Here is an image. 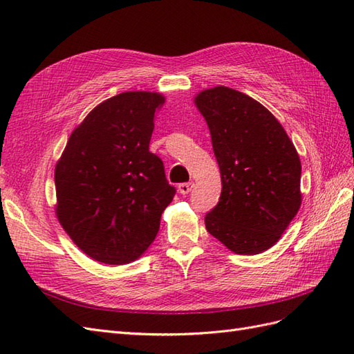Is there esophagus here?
<instances>
[{
    "label": "esophagus",
    "instance_id": "esophagus-1",
    "mask_svg": "<svg viewBox=\"0 0 354 354\" xmlns=\"http://www.w3.org/2000/svg\"><path fill=\"white\" fill-rule=\"evenodd\" d=\"M193 187H194V184L193 183H184V184H179L178 185V192L180 193V194H188L189 192H192L193 189Z\"/></svg>",
    "mask_w": 354,
    "mask_h": 354
}]
</instances>
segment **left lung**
<instances>
[{
	"mask_svg": "<svg viewBox=\"0 0 354 354\" xmlns=\"http://www.w3.org/2000/svg\"><path fill=\"white\" fill-rule=\"evenodd\" d=\"M194 103L209 127L223 184L206 230L236 254H260L301 207L297 151L277 118L236 89H205Z\"/></svg>",
	"mask_w": 354,
	"mask_h": 354,
	"instance_id": "left-lung-1",
	"label": "left lung"
}]
</instances>
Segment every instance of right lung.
<instances>
[{
    "label": "right lung",
    "mask_w": 354,
    "mask_h": 354,
    "mask_svg": "<svg viewBox=\"0 0 354 354\" xmlns=\"http://www.w3.org/2000/svg\"><path fill=\"white\" fill-rule=\"evenodd\" d=\"M166 98L129 91L100 103L71 133L55 167L62 229L86 256L106 265L140 257L156 239L176 193L149 152L153 116Z\"/></svg>",
    "instance_id": "1"
}]
</instances>
